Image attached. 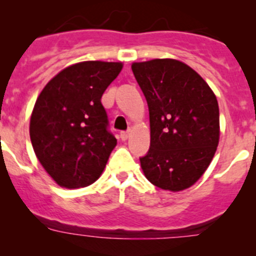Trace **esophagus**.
Listing matches in <instances>:
<instances>
[{"mask_svg":"<svg viewBox=\"0 0 256 256\" xmlns=\"http://www.w3.org/2000/svg\"><path fill=\"white\" fill-rule=\"evenodd\" d=\"M128 136H130V132H128V131H122V132H120V138L122 141L128 140Z\"/></svg>","mask_w":256,"mask_h":256,"instance_id":"1","label":"esophagus"}]
</instances>
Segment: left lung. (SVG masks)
Listing matches in <instances>:
<instances>
[{"instance_id":"1","label":"left lung","mask_w":256,"mask_h":256,"mask_svg":"<svg viewBox=\"0 0 256 256\" xmlns=\"http://www.w3.org/2000/svg\"><path fill=\"white\" fill-rule=\"evenodd\" d=\"M131 69L150 112V150L140 158L144 177L161 190H187L207 171L218 147L216 94L176 59L135 62Z\"/></svg>"}]
</instances>
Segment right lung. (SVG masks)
I'll use <instances>...</instances> for the list:
<instances>
[{"mask_svg": "<svg viewBox=\"0 0 256 256\" xmlns=\"http://www.w3.org/2000/svg\"><path fill=\"white\" fill-rule=\"evenodd\" d=\"M122 66L121 62L76 63L53 76L38 95L30 141L38 161L60 187H86L104 171L118 142L106 128L102 96Z\"/></svg>", "mask_w": 256, "mask_h": 256, "instance_id": "add662e5", "label": "right lung"}]
</instances>
